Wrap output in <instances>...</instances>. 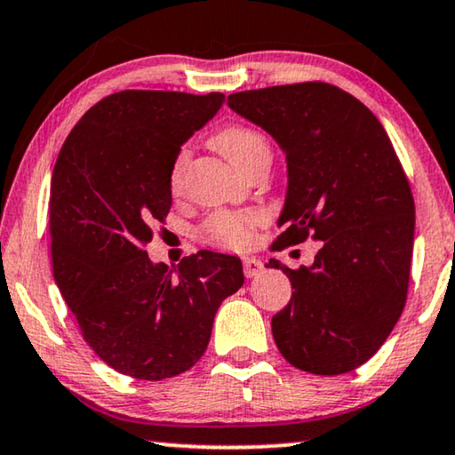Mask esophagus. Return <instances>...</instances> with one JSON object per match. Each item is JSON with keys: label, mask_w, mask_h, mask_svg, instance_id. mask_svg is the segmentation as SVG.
Returning <instances> with one entry per match:
<instances>
[{"label": "esophagus", "mask_w": 455, "mask_h": 455, "mask_svg": "<svg viewBox=\"0 0 455 455\" xmlns=\"http://www.w3.org/2000/svg\"><path fill=\"white\" fill-rule=\"evenodd\" d=\"M242 265H243V275H246L248 279L250 276H256L262 271V262L259 259H243Z\"/></svg>", "instance_id": "34e87169"}]
</instances>
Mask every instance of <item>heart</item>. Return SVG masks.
Segmentation results:
<instances>
[{
  "label": "heart",
  "instance_id": "1",
  "mask_svg": "<svg viewBox=\"0 0 455 455\" xmlns=\"http://www.w3.org/2000/svg\"><path fill=\"white\" fill-rule=\"evenodd\" d=\"M215 149L221 156H226L235 168L242 170L243 174L254 166L262 157H271V146L267 137L250 127H234L223 129L221 133L215 135L213 140ZM190 160V151L184 148L176 154L172 168H170V190L179 193L182 187L184 172H187ZM268 215L260 209H246V212H215L203 221L199 229L203 242L212 243L215 248L223 250H246L254 240L256 229L265 226Z\"/></svg>",
  "mask_w": 455,
  "mask_h": 455
}]
</instances>
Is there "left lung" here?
I'll use <instances>...</instances> for the list:
<instances>
[{
  "label": "left lung",
  "instance_id": "left-lung-1",
  "mask_svg": "<svg viewBox=\"0 0 455 455\" xmlns=\"http://www.w3.org/2000/svg\"><path fill=\"white\" fill-rule=\"evenodd\" d=\"M228 107L285 151L283 232L271 250L322 242L312 267L268 260L293 289L271 320L276 348L307 373L357 370L390 337L411 279L414 199L390 137L363 102L326 82L235 92Z\"/></svg>",
  "mask_w": 455,
  "mask_h": 455
}]
</instances>
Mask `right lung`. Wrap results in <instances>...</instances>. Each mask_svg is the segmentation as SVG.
Here are the masks:
<instances>
[{"label":"right lung","instance_id":"right-lung-1","mask_svg":"<svg viewBox=\"0 0 455 455\" xmlns=\"http://www.w3.org/2000/svg\"><path fill=\"white\" fill-rule=\"evenodd\" d=\"M223 98L116 92L77 121L52 170V276L92 351L135 379L190 370L221 301L243 283L235 256L201 250L170 271L146 250L172 207L176 154Z\"/></svg>","mask_w":455,"mask_h":455}]
</instances>
